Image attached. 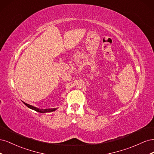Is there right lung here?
I'll list each match as a JSON object with an SVG mask.
<instances>
[{"label": "right lung", "mask_w": 154, "mask_h": 154, "mask_svg": "<svg viewBox=\"0 0 154 154\" xmlns=\"http://www.w3.org/2000/svg\"><path fill=\"white\" fill-rule=\"evenodd\" d=\"M24 103L27 107H29V108H30V109H32V110H35V111H36V112H41V113L46 112H52V111H54L56 109H44V110H43V109H38V108H36V107L33 106H32V105H29V104H27V103H24Z\"/></svg>", "instance_id": "right-lung-1"}]
</instances>
